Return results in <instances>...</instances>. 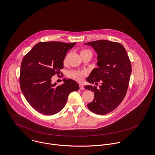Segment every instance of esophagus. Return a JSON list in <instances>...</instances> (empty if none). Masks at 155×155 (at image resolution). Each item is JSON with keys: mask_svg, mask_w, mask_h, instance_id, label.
Returning <instances> with one entry per match:
<instances>
[{"mask_svg": "<svg viewBox=\"0 0 155 155\" xmlns=\"http://www.w3.org/2000/svg\"><path fill=\"white\" fill-rule=\"evenodd\" d=\"M79 87H80V90H84V89L83 85L81 84H79Z\"/></svg>", "mask_w": 155, "mask_h": 155, "instance_id": "1", "label": "esophagus"}]
</instances>
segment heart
I'll use <instances>...</instances> for the list:
<instances>
[{
    "label": "heart",
    "instance_id": "1",
    "mask_svg": "<svg viewBox=\"0 0 155 155\" xmlns=\"http://www.w3.org/2000/svg\"><path fill=\"white\" fill-rule=\"evenodd\" d=\"M86 53H91L92 55V52L88 50V49H83L81 50L80 54L81 55L86 54ZM66 62V58H65L64 62ZM86 75V73L83 71H76V70H72L69 72L68 73V77L75 81H82L84 78V76Z\"/></svg>",
    "mask_w": 155,
    "mask_h": 155
}]
</instances>
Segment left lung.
Wrapping results in <instances>:
<instances>
[{
	"label": "left lung",
	"mask_w": 155,
	"mask_h": 155,
	"mask_svg": "<svg viewBox=\"0 0 155 155\" xmlns=\"http://www.w3.org/2000/svg\"><path fill=\"white\" fill-rule=\"evenodd\" d=\"M96 51L97 65L87 81L95 84L100 82L99 89L92 85L85 89L94 92L93 101L87 104L94 113L104 115L116 108L124 100L129 83L132 66L124 46L118 42L98 40L84 43Z\"/></svg>",
	"instance_id": "left-lung-1"
}]
</instances>
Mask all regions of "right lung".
<instances>
[{
	"label": "right lung",
	"instance_id": "add662e5",
	"mask_svg": "<svg viewBox=\"0 0 155 155\" xmlns=\"http://www.w3.org/2000/svg\"><path fill=\"white\" fill-rule=\"evenodd\" d=\"M58 41L36 44L23 58L20 69V85L27 101L37 111L53 115L64 107L68 95L79 90L78 83L64 79V83H51L53 75L62 74L66 53L75 45Z\"/></svg>",
	"mask_w": 155,
	"mask_h": 155
}]
</instances>
